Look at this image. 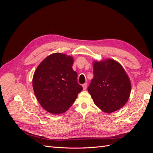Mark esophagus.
I'll return each mask as SVG.
<instances>
[{
    "label": "esophagus",
    "instance_id": "1",
    "mask_svg": "<svg viewBox=\"0 0 153 153\" xmlns=\"http://www.w3.org/2000/svg\"><path fill=\"white\" fill-rule=\"evenodd\" d=\"M87 83H85V84H83L82 87H83V89H84V90H85V89H87Z\"/></svg>",
    "mask_w": 153,
    "mask_h": 153
}]
</instances>
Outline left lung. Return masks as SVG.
I'll return each mask as SVG.
<instances>
[{"mask_svg":"<svg viewBox=\"0 0 153 153\" xmlns=\"http://www.w3.org/2000/svg\"><path fill=\"white\" fill-rule=\"evenodd\" d=\"M93 74L87 89L94 104L106 113L114 112L124 106L131 86L121 64L110 59L94 61Z\"/></svg>","mask_w":153,"mask_h":153,"instance_id":"1","label":"left lung"}]
</instances>
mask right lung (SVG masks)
Returning <instances> with one entry per match:
<instances>
[{
  "mask_svg": "<svg viewBox=\"0 0 153 153\" xmlns=\"http://www.w3.org/2000/svg\"><path fill=\"white\" fill-rule=\"evenodd\" d=\"M73 58L61 53L46 57L32 78L35 96L41 106L52 114L64 113L75 102L83 87L72 68Z\"/></svg>",
  "mask_w": 153,
  "mask_h": 153,
  "instance_id": "obj_1",
  "label": "right lung"
}]
</instances>
